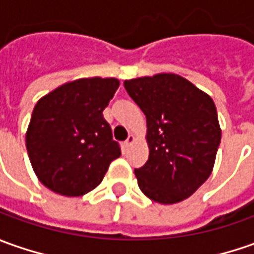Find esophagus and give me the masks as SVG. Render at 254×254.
<instances>
[{
    "label": "esophagus",
    "instance_id": "esophagus-1",
    "mask_svg": "<svg viewBox=\"0 0 254 254\" xmlns=\"http://www.w3.org/2000/svg\"><path fill=\"white\" fill-rule=\"evenodd\" d=\"M133 142H135V136L130 133V135L127 136V140H125V146H127V147H129V146L133 143Z\"/></svg>",
    "mask_w": 254,
    "mask_h": 254
}]
</instances>
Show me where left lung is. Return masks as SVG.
Segmentation results:
<instances>
[{"instance_id":"obj_1","label":"left lung","mask_w":254,"mask_h":254,"mask_svg":"<svg viewBox=\"0 0 254 254\" xmlns=\"http://www.w3.org/2000/svg\"><path fill=\"white\" fill-rule=\"evenodd\" d=\"M124 85L147 127L149 159L135 170L137 186L163 205L184 201L214 170L222 135L214 100L174 73L125 80Z\"/></svg>"}]
</instances>
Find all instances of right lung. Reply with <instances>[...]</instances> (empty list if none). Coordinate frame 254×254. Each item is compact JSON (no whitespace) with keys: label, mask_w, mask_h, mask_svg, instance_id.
Segmentation results:
<instances>
[{"label":"right lung","mask_w":254,"mask_h":254,"mask_svg":"<svg viewBox=\"0 0 254 254\" xmlns=\"http://www.w3.org/2000/svg\"><path fill=\"white\" fill-rule=\"evenodd\" d=\"M119 87L114 77H85L62 84L35 105L26 149L39 181L64 197L98 187L121 156L102 111Z\"/></svg>","instance_id":"add662e5"}]
</instances>
